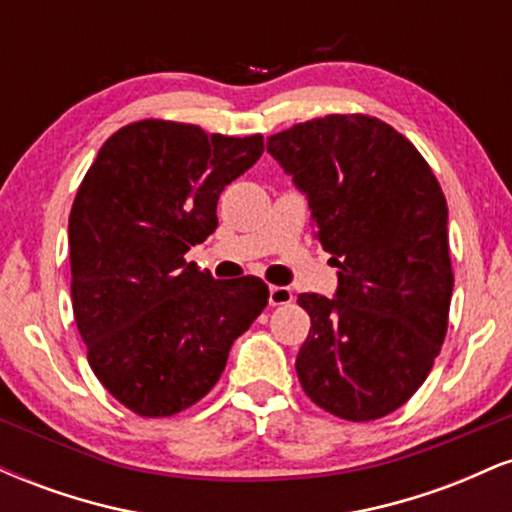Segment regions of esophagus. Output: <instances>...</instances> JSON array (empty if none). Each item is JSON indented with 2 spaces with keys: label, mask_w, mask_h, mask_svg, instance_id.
I'll use <instances>...</instances> for the list:
<instances>
[{
  "label": "esophagus",
  "mask_w": 512,
  "mask_h": 512,
  "mask_svg": "<svg viewBox=\"0 0 512 512\" xmlns=\"http://www.w3.org/2000/svg\"><path fill=\"white\" fill-rule=\"evenodd\" d=\"M293 301L289 286H269V305H286Z\"/></svg>",
  "instance_id": "1"
}]
</instances>
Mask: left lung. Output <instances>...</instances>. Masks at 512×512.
Returning a JSON list of instances; mask_svg holds the SVG:
<instances>
[{"label":"left lung","instance_id":"8db88e82","mask_svg":"<svg viewBox=\"0 0 512 512\" xmlns=\"http://www.w3.org/2000/svg\"><path fill=\"white\" fill-rule=\"evenodd\" d=\"M339 267L334 298L301 293L296 370L339 419L370 421L419 390L448 330V204L424 156L368 115H327L267 137Z\"/></svg>","mask_w":512,"mask_h":512}]
</instances>
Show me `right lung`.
<instances>
[{"label":"right lung","instance_id":"1","mask_svg":"<svg viewBox=\"0 0 512 512\" xmlns=\"http://www.w3.org/2000/svg\"><path fill=\"white\" fill-rule=\"evenodd\" d=\"M262 151L260 134L142 120L101 146L76 192L74 320L96 378L134 414L154 419L199 402L267 305L262 279L216 281L185 262L219 226L223 187Z\"/></svg>","mask_w":512,"mask_h":512}]
</instances>
